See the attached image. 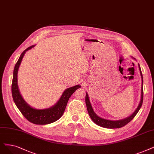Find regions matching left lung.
<instances>
[{
	"label": "left lung",
	"mask_w": 154,
	"mask_h": 154,
	"mask_svg": "<svg viewBox=\"0 0 154 154\" xmlns=\"http://www.w3.org/2000/svg\"><path fill=\"white\" fill-rule=\"evenodd\" d=\"M133 59H135L134 57H131ZM138 68L140 70V76L141 78V98H140V101L138 104V106L136 110H134L133 114H131L130 116L127 117V118L122 119H119V120H110V119H106L102 118H100V117L98 116L95 112L93 109V107L91 106V104L90 103V100L89 99V96L87 94V92L86 93V97H85V102H86V106H87V110L88 114L90 117V118L91 120L93 121L96 125L98 126L103 127V128H109V129H114V128H119L121 127H123L126 125H127L128 122H130L134 118V116L137 115L138 112L139 111L141 107V105H142L143 103V75L142 73H141V68L140 64H138Z\"/></svg>",
	"instance_id": "left-lung-1"
}]
</instances>
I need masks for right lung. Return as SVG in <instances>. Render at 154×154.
<instances>
[{"mask_svg": "<svg viewBox=\"0 0 154 154\" xmlns=\"http://www.w3.org/2000/svg\"><path fill=\"white\" fill-rule=\"evenodd\" d=\"M35 46V45L29 47L25 51H24L14 66L11 87L12 95H13V100L17 109L20 110V112L25 117L26 119L35 125H48L57 121L61 118V116L64 112L67 102H68L70 97L77 89L81 88V85H77L66 89L58 101L51 107L39 109L30 106L24 100L20 91L17 85V72L22 59L26 52L32 49Z\"/></svg>", "mask_w": 154, "mask_h": 154, "instance_id": "1", "label": "right lung"}]
</instances>
